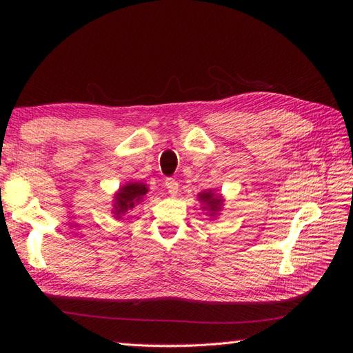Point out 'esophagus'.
<instances>
[{
	"label": "esophagus",
	"instance_id": "34e87169",
	"mask_svg": "<svg viewBox=\"0 0 353 353\" xmlns=\"http://www.w3.org/2000/svg\"><path fill=\"white\" fill-rule=\"evenodd\" d=\"M165 188L168 190V194L171 197H174L179 192V182L174 181V179H167V181H165Z\"/></svg>",
	"mask_w": 353,
	"mask_h": 353
}]
</instances>
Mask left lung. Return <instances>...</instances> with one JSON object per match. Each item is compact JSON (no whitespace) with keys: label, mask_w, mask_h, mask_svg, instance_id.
Masks as SVG:
<instances>
[{"label":"left lung","mask_w":353,"mask_h":353,"mask_svg":"<svg viewBox=\"0 0 353 353\" xmlns=\"http://www.w3.org/2000/svg\"><path fill=\"white\" fill-rule=\"evenodd\" d=\"M197 200L201 203V211H205L206 215L214 220L220 215L224 206L223 194H216L215 190H206L203 192H199Z\"/></svg>","instance_id":"obj_1"}]
</instances>
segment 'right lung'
Segmentation results:
<instances>
[{
  "mask_svg": "<svg viewBox=\"0 0 353 353\" xmlns=\"http://www.w3.org/2000/svg\"><path fill=\"white\" fill-rule=\"evenodd\" d=\"M148 192V185L144 182H127L118 188L112 201V214L117 220H123V216L132 211L133 208L141 205L145 200Z\"/></svg>",
  "mask_w": 353,
  "mask_h": 353,
  "instance_id": "obj_1",
  "label": "right lung"
}]
</instances>
